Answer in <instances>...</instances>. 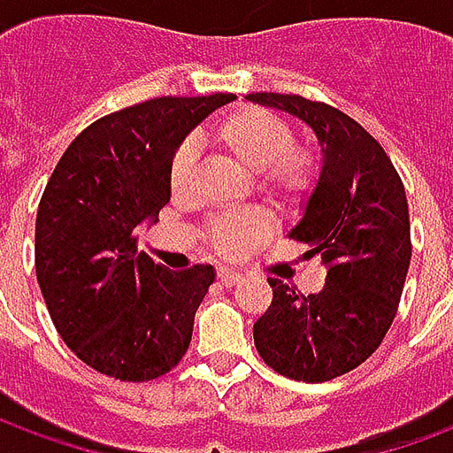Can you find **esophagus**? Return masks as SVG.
<instances>
[{"label": "esophagus", "mask_w": 453, "mask_h": 453, "mask_svg": "<svg viewBox=\"0 0 453 453\" xmlns=\"http://www.w3.org/2000/svg\"><path fill=\"white\" fill-rule=\"evenodd\" d=\"M240 279H242V274H240V272H235V269H218V281L226 286V288L235 286Z\"/></svg>", "instance_id": "obj_1"}]
</instances>
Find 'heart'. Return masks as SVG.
I'll return each instance as SVG.
<instances>
[{
	"instance_id": "obj_1",
	"label": "heart",
	"mask_w": 453,
	"mask_h": 453,
	"mask_svg": "<svg viewBox=\"0 0 453 453\" xmlns=\"http://www.w3.org/2000/svg\"><path fill=\"white\" fill-rule=\"evenodd\" d=\"M211 142L230 162L252 174L259 194L279 206H301L313 194L320 177V157L308 145H296L291 123L276 113L245 106L227 113L211 130ZM196 181V152L181 142L169 162V188L187 196ZM274 230V218L265 208L233 211L208 220V247L220 257L237 259L265 245Z\"/></svg>"
}]
</instances>
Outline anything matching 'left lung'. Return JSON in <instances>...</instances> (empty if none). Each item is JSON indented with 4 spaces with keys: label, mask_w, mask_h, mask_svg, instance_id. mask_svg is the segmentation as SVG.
Wrapping results in <instances>:
<instances>
[{
    "label": "left lung",
    "mask_w": 453,
    "mask_h": 453,
    "mask_svg": "<svg viewBox=\"0 0 453 453\" xmlns=\"http://www.w3.org/2000/svg\"><path fill=\"white\" fill-rule=\"evenodd\" d=\"M247 99L305 120L323 145L318 187L288 233L311 247L308 255H323V291L303 296L266 279L274 298L255 323L266 366L286 379L323 383L369 359L398 313L412 255L405 187L379 140L340 109L298 94Z\"/></svg>",
    "instance_id": "obj_1"
}]
</instances>
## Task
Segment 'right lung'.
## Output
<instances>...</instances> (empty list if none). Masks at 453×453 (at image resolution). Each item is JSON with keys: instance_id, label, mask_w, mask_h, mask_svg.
<instances>
[{"instance_id": "add662e5", "label": "right lung", "mask_w": 453, "mask_h": 453, "mask_svg": "<svg viewBox=\"0 0 453 453\" xmlns=\"http://www.w3.org/2000/svg\"><path fill=\"white\" fill-rule=\"evenodd\" d=\"M233 94L159 96L77 135L35 216V276L55 330L80 359L119 380L165 376L187 354L216 272H169L138 252V227L169 203V162L188 130Z\"/></svg>"}]
</instances>
